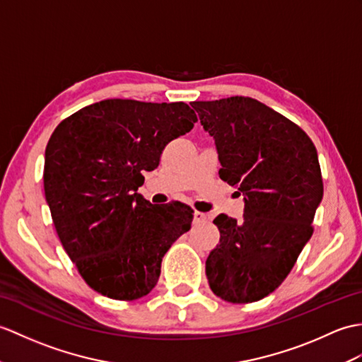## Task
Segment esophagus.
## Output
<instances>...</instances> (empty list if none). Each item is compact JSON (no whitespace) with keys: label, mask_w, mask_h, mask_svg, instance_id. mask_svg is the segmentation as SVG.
<instances>
[{"label":"esophagus","mask_w":362,"mask_h":362,"mask_svg":"<svg viewBox=\"0 0 362 362\" xmlns=\"http://www.w3.org/2000/svg\"><path fill=\"white\" fill-rule=\"evenodd\" d=\"M206 222V214L194 211V223H205Z\"/></svg>","instance_id":"obj_1"}]
</instances>
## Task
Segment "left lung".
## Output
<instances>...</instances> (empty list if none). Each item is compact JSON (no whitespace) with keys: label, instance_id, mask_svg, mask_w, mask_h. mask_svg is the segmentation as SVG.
Here are the masks:
<instances>
[{"label":"left lung","instance_id":"obj_1","mask_svg":"<svg viewBox=\"0 0 362 362\" xmlns=\"http://www.w3.org/2000/svg\"><path fill=\"white\" fill-rule=\"evenodd\" d=\"M214 139L221 179L243 194V219L219 214L221 240L206 259L216 296L233 304L273 293L313 234L324 185L317 153L287 117L250 97L192 102Z\"/></svg>","mask_w":362,"mask_h":362}]
</instances>
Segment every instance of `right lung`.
I'll use <instances>...</instances> for the list:
<instances>
[{
    "label": "right lung",
    "mask_w": 362,
    "mask_h": 362,
    "mask_svg": "<svg viewBox=\"0 0 362 362\" xmlns=\"http://www.w3.org/2000/svg\"><path fill=\"white\" fill-rule=\"evenodd\" d=\"M183 102L109 98L57 126L45 154V196L67 256L92 290L119 300L146 296L162 259L191 228L192 209L139 194L171 140L192 129Z\"/></svg>",
    "instance_id": "right-lung-1"
}]
</instances>
